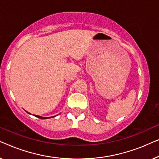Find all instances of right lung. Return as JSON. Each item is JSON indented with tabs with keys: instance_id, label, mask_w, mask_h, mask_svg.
I'll list each match as a JSON object with an SVG mask.
<instances>
[{
	"instance_id": "obj_1",
	"label": "right lung",
	"mask_w": 159,
	"mask_h": 159,
	"mask_svg": "<svg viewBox=\"0 0 159 159\" xmlns=\"http://www.w3.org/2000/svg\"><path fill=\"white\" fill-rule=\"evenodd\" d=\"M28 114H30L29 112H27ZM34 116L38 117V118H40V119H50V118H52V117H55L56 116H51V117H43V116H38V115H34Z\"/></svg>"
}]
</instances>
